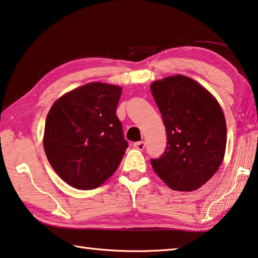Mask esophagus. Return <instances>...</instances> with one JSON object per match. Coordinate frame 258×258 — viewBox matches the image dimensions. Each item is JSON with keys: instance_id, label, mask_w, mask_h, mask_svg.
Here are the masks:
<instances>
[{"instance_id": "obj_1", "label": "esophagus", "mask_w": 258, "mask_h": 258, "mask_svg": "<svg viewBox=\"0 0 258 258\" xmlns=\"http://www.w3.org/2000/svg\"><path fill=\"white\" fill-rule=\"evenodd\" d=\"M134 148H137L139 150H144L145 147H146V142L145 141H138V142H134L133 144Z\"/></svg>"}]
</instances>
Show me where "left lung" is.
I'll return each mask as SVG.
<instances>
[{"instance_id":"1","label":"left lung","mask_w":258,"mask_h":258,"mask_svg":"<svg viewBox=\"0 0 258 258\" xmlns=\"http://www.w3.org/2000/svg\"><path fill=\"white\" fill-rule=\"evenodd\" d=\"M166 128V148L151 166L174 190H195L222 164L226 122L214 96L185 76L167 77L150 86Z\"/></svg>"}]
</instances>
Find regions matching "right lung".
I'll list each match as a JSON object with an SVG mask.
<instances>
[{
	"label": "right lung",
	"instance_id": "add662e5",
	"mask_svg": "<svg viewBox=\"0 0 258 258\" xmlns=\"http://www.w3.org/2000/svg\"><path fill=\"white\" fill-rule=\"evenodd\" d=\"M118 86L91 83L59 97L44 126L43 146L55 172L78 189H94L114 173L128 142L116 114Z\"/></svg>",
	"mask_w": 258,
	"mask_h": 258
}]
</instances>
